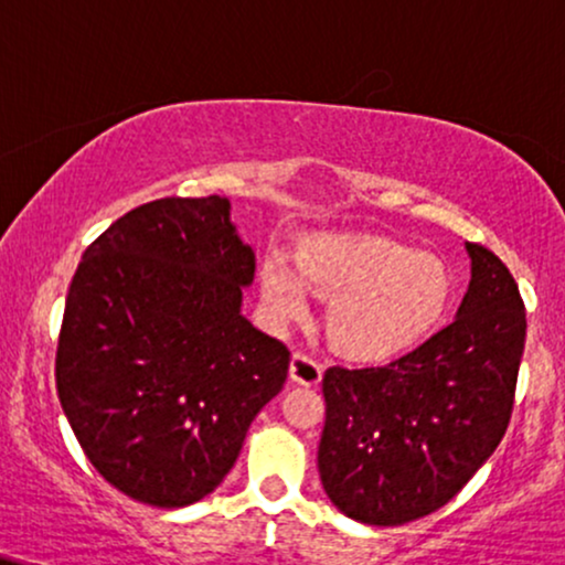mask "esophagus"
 Segmentation results:
<instances>
[{"label": "esophagus", "instance_id": "34e87169", "mask_svg": "<svg viewBox=\"0 0 565 565\" xmlns=\"http://www.w3.org/2000/svg\"><path fill=\"white\" fill-rule=\"evenodd\" d=\"M289 376L295 384L316 386V384H321L323 371H321V365H318L312 358L305 355V352H295V355H291V363H289Z\"/></svg>", "mask_w": 565, "mask_h": 565}]
</instances>
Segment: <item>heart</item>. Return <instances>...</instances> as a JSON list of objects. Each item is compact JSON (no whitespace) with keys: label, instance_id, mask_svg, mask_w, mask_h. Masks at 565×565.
Wrapping results in <instances>:
<instances>
[{"label":"heart","instance_id":"heart-1","mask_svg":"<svg viewBox=\"0 0 565 565\" xmlns=\"http://www.w3.org/2000/svg\"><path fill=\"white\" fill-rule=\"evenodd\" d=\"M305 287L329 300L326 337L355 363H390L418 348L441 323L455 281L441 257L382 236L318 239L284 263L263 268V300L276 321L308 310Z\"/></svg>","mask_w":565,"mask_h":565}]
</instances>
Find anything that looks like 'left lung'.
<instances>
[{
  "label": "left lung",
  "instance_id": "left-lung-1",
  "mask_svg": "<svg viewBox=\"0 0 565 565\" xmlns=\"http://www.w3.org/2000/svg\"><path fill=\"white\" fill-rule=\"evenodd\" d=\"M471 281L455 321L384 369L323 373L318 473L348 519L399 526L447 505L500 445L526 312L511 270L466 242Z\"/></svg>",
  "mask_w": 565,
  "mask_h": 565
}]
</instances>
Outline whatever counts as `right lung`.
Instances as JSON below:
<instances>
[{"label":"right lung","mask_w":565,"mask_h":565,"mask_svg":"<svg viewBox=\"0 0 565 565\" xmlns=\"http://www.w3.org/2000/svg\"><path fill=\"white\" fill-rule=\"evenodd\" d=\"M253 278V247L217 194L147 202L78 263L54 360L60 405L131 500L207 498L287 382L289 350L242 316Z\"/></svg>","instance_id":"obj_1"}]
</instances>
